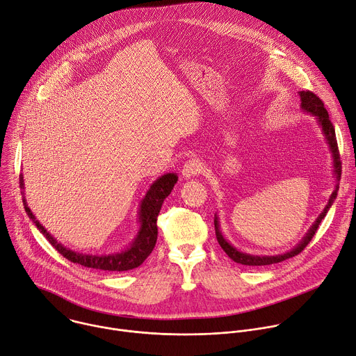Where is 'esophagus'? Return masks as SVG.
<instances>
[{
  "label": "esophagus",
  "instance_id": "obj_1",
  "mask_svg": "<svg viewBox=\"0 0 356 356\" xmlns=\"http://www.w3.org/2000/svg\"><path fill=\"white\" fill-rule=\"evenodd\" d=\"M203 171V165L197 159L188 160L182 167V175L184 178H192L195 175H199Z\"/></svg>",
  "mask_w": 356,
  "mask_h": 356
}]
</instances>
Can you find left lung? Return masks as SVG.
Segmentation results:
<instances>
[{
  "instance_id": "8db88e82",
  "label": "left lung",
  "mask_w": 356,
  "mask_h": 356,
  "mask_svg": "<svg viewBox=\"0 0 356 356\" xmlns=\"http://www.w3.org/2000/svg\"><path fill=\"white\" fill-rule=\"evenodd\" d=\"M300 95V108L303 109V112L306 113H310L316 118L318 126L321 127V131L327 140V145L330 147V152L332 154V167H334V175H335V188H334V192L331 193L330 199H328V203L325 204L324 210L320 213L318 218L316 219V222L312 225V227L309 229V232L306 233V236L300 240V243L292 248L291 251L285 252V254H277V255H251V254H247V252H241L238 251L236 247H233L222 234L220 232V225H219V218L218 215H215V230H216V238L220 244V247L223 248V251L237 264H243V265H250V266H262V265H270V264H277V262H282L285 261L288 258H292L298 254H300L306 245L312 241L313 236L316 234L321 220L325 218L327 211L330 210V207L332 206L334 203V199L337 197V192L339 189V184L338 181L341 179V160H339V152H338V145H337V137H335V129L330 120V116H328V112L327 109L324 108V104L323 101L313 92L310 91H300L299 92Z\"/></svg>"
}]
</instances>
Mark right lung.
<instances>
[{
	"label": "right lung",
	"instance_id": "right-lung-1",
	"mask_svg": "<svg viewBox=\"0 0 356 356\" xmlns=\"http://www.w3.org/2000/svg\"><path fill=\"white\" fill-rule=\"evenodd\" d=\"M178 181V175L174 172H168L161 175L157 181H154L146 196L143 197L138 207V223L140 229L137 232V236L130 243L129 247H126L123 251L115 252V254H104V255H94V254H83L70 250L64 247L61 243H58L40 223L36 220L32 210L29 209L26 199L24 196V206L28 213L29 219L35 223V226L39 229V232L47 238V241L68 261L92 268V269H102V270H129L133 268L140 266L145 262V259L152 254L156 241H157V216L161 210V206L165 200V197L171 193L174 189V185ZM21 188L25 189L24 184V175L19 177ZM24 195V192H22Z\"/></svg>",
	"mask_w": 356,
	"mask_h": 356
}]
</instances>
